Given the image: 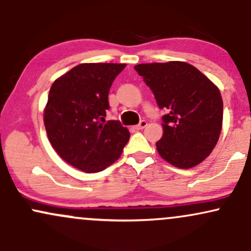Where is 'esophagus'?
<instances>
[{"mask_svg":"<svg viewBox=\"0 0 251 251\" xmlns=\"http://www.w3.org/2000/svg\"><path fill=\"white\" fill-rule=\"evenodd\" d=\"M146 126H148V122H146V120H142V122H140L137 126H135V129H138V131H139V129L145 128Z\"/></svg>","mask_w":251,"mask_h":251,"instance_id":"obj_1","label":"esophagus"}]
</instances>
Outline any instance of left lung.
<instances>
[{
  "label": "left lung",
  "mask_w": 251,
  "mask_h": 251,
  "mask_svg": "<svg viewBox=\"0 0 251 251\" xmlns=\"http://www.w3.org/2000/svg\"><path fill=\"white\" fill-rule=\"evenodd\" d=\"M134 70L149 86L163 116V137L155 143L163 159L190 169L211 153L223 122L221 92L192 65L181 61L140 63Z\"/></svg>",
  "instance_id": "1"
}]
</instances>
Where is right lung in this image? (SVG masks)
<instances>
[{
  "mask_svg": "<svg viewBox=\"0 0 251 251\" xmlns=\"http://www.w3.org/2000/svg\"><path fill=\"white\" fill-rule=\"evenodd\" d=\"M125 63H81L51 85L43 114L48 139L65 162L83 172L102 171L129 139L119 120L105 123L108 93Z\"/></svg>",
  "mask_w": 251,
  "mask_h": 251,
  "instance_id": "right-lung-1",
  "label": "right lung"
}]
</instances>
